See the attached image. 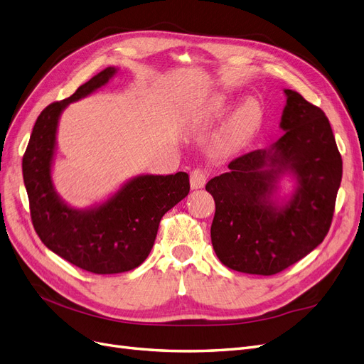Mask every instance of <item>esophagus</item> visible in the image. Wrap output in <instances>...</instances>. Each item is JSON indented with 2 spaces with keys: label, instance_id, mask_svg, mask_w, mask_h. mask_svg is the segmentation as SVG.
I'll return each mask as SVG.
<instances>
[{
  "label": "esophagus",
  "instance_id": "obj_1",
  "mask_svg": "<svg viewBox=\"0 0 364 364\" xmlns=\"http://www.w3.org/2000/svg\"><path fill=\"white\" fill-rule=\"evenodd\" d=\"M207 183V173L200 169H195L191 172V187L193 191L203 189Z\"/></svg>",
  "mask_w": 364,
  "mask_h": 364
}]
</instances>
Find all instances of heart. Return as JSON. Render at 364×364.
<instances>
[{
    "mask_svg": "<svg viewBox=\"0 0 364 364\" xmlns=\"http://www.w3.org/2000/svg\"><path fill=\"white\" fill-rule=\"evenodd\" d=\"M234 99L226 92H218L199 102L189 118L192 123H210L220 118L232 106ZM261 117V107L255 99H247L226 119L216 136V145L223 150H235L243 144L250 132L258 124Z\"/></svg>",
    "mask_w": 364,
    "mask_h": 364,
    "instance_id": "b5f03b06",
    "label": "heart"
}]
</instances>
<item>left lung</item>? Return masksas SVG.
<instances>
[{"label":"left lung","instance_id":"8db88e82","mask_svg":"<svg viewBox=\"0 0 364 364\" xmlns=\"http://www.w3.org/2000/svg\"><path fill=\"white\" fill-rule=\"evenodd\" d=\"M284 136L235 160L205 191L216 203L211 243L231 270L272 276L311 253L326 238L341 180L342 157L328 118L301 94L284 90ZM294 180L291 196L279 181Z\"/></svg>","mask_w":364,"mask_h":364}]
</instances>
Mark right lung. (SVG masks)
<instances>
[{"mask_svg":"<svg viewBox=\"0 0 364 364\" xmlns=\"http://www.w3.org/2000/svg\"><path fill=\"white\" fill-rule=\"evenodd\" d=\"M106 67L70 97L46 106L33 127L22 159L31 220L43 245L63 259L94 274H115L139 267L150 255L164 214L191 191L189 175H138L103 203L75 208L57 193L52 166L60 117L67 106L105 87L117 75Z\"/></svg>","mask_w":364,"mask_h":364,"instance_id":"add662e5","label":"right lung"}]
</instances>
